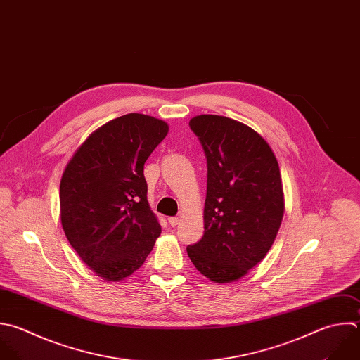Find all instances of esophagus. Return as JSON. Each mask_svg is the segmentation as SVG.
<instances>
[{
    "instance_id": "esophagus-1",
    "label": "esophagus",
    "mask_w": 360,
    "mask_h": 360,
    "mask_svg": "<svg viewBox=\"0 0 360 360\" xmlns=\"http://www.w3.org/2000/svg\"><path fill=\"white\" fill-rule=\"evenodd\" d=\"M179 222H180V218H179V217H170V218H169V224H170L172 226H177Z\"/></svg>"
}]
</instances>
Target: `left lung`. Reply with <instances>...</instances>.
<instances>
[{"mask_svg":"<svg viewBox=\"0 0 360 360\" xmlns=\"http://www.w3.org/2000/svg\"><path fill=\"white\" fill-rule=\"evenodd\" d=\"M207 158L204 235L187 248L195 269L214 283L246 276L270 250L284 214L277 159L250 127L222 117L188 122Z\"/></svg>","mask_w":360,"mask_h":360,"instance_id":"obj_1","label":"left lung"}]
</instances>
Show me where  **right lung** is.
<instances>
[{"instance_id":"add662e5","label":"right lung","mask_w":360,"mask_h":360,"mask_svg":"<svg viewBox=\"0 0 360 360\" xmlns=\"http://www.w3.org/2000/svg\"><path fill=\"white\" fill-rule=\"evenodd\" d=\"M167 132L162 120L122 115L91 132L65 167V235L80 259L107 281L135 273L162 232L148 202L143 166Z\"/></svg>"}]
</instances>
